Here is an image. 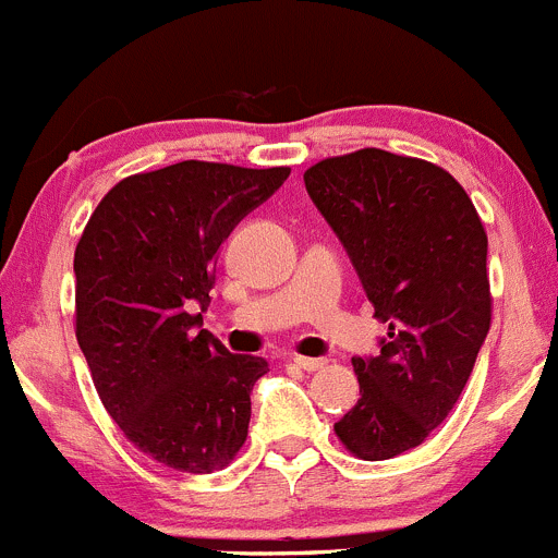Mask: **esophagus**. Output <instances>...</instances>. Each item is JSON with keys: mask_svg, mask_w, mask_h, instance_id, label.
<instances>
[{"mask_svg": "<svg viewBox=\"0 0 558 558\" xmlns=\"http://www.w3.org/2000/svg\"><path fill=\"white\" fill-rule=\"evenodd\" d=\"M293 362L299 364L301 369H306V373H315V369L326 367V359H312V355H295Z\"/></svg>", "mask_w": 558, "mask_h": 558, "instance_id": "34e87169", "label": "esophagus"}]
</instances>
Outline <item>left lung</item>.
<instances>
[{
    "label": "left lung",
    "mask_w": 558,
    "mask_h": 558,
    "mask_svg": "<svg viewBox=\"0 0 558 558\" xmlns=\"http://www.w3.org/2000/svg\"><path fill=\"white\" fill-rule=\"evenodd\" d=\"M304 183L389 323L380 353L353 359L362 400L333 429L355 458H397L449 416L485 344V227L447 169L378 147L326 158Z\"/></svg>",
    "instance_id": "left-lung-1"
}]
</instances>
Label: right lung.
<instances>
[{"instance_id": "add662e5", "label": "right lung", "mask_w": 558, "mask_h": 558, "mask_svg": "<svg viewBox=\"0 0 558 558\" xmlns=\"http://www.w3.org/2000/svg\"><path fill=\"white\" fill-rule=\"evenodd\" d=\"M288 167L180 161L100 199L73 257L76 339L100 402L134 447L185 474L232 463L268 362L203 328L230 232Z\"/></svg>"}]
</instances>
